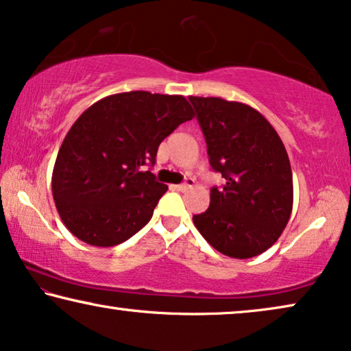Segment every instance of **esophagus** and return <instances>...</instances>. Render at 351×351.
Returning <instances> with one entry per match:
<instances>
[{"mask_svg":"<svg viewBox=\"0 0 351 351\" xmlns=\"http://www.w3.org/2000/svg\"><path fill=\"white\" fill-rule=\"evenodd\" d=\"M194 180H192V178H187V180L182 182V184H176V186H173L176 191H180V192H184V191H187V189H191L192 186H194Z\"/></svg>","mask_w":351,"mask_h":351,"instance_id":"34e87169","label":"esophagus"}]
</instances>
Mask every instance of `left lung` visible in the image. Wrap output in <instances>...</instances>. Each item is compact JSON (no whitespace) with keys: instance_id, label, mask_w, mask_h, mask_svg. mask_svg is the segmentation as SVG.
Listing matches in <instances>:
<instances>
[{"instance_id":"8db88e82","label":"left lung","mask_w":351,"mask_h":351,"mask_svg":"<svg viewBox=\"0 0 351 351\" xmlns=\"http://www.w3.org/2000/svg\"><path fill=\"white\" fill-rule=\"evenodd\" d=\"M206 141L210 165L226 180L213 187L205 213L194 215L202 237L229 258L269 250L293 210L288 152L269 121L245 103L189 97Z\"/></svg>"}]
</instances>
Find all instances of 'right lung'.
Listing matches in <instances>:
<instances>
[{
	"mask_svg": "<svg viewBox=\"0 0 351 351\" xmlns=\"http://www.w3.org/2000/svg\"><path fill=\"white\" fill-rule=\"evenodd\" d=\"M194 111L182 95L116 93L87 108L63 140L52 194L66 229L92 246L119 245L152 218L169 186L156 181L157 149Z\"/></svg>",
	"mask_w": 351,
	"mask_h": 351,
	"instance_id": "right-lung-1",
	"label": "right lung"
}]
</instances>
